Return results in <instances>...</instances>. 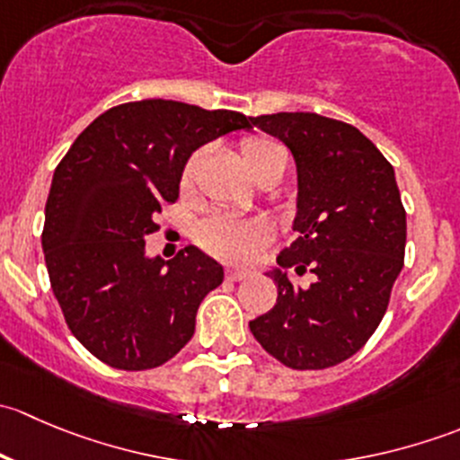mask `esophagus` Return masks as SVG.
<instances>
[{
  "mask_svg": "<svg viewBox=\"0 0 460 460\" xmlns=\"http://www.w3.org/2000/svg\"><path fill=\"white\" fill-rule=\"evenodd\" d=\"M247 278H249V273L243 271V269H229V271H226V280H231V282L247 280Z\"/></svg>",
  "mask_w": 460,
  "mask_h": 460,
  "instance_id": "34e87169",
  "label": "esophagus"
}]
</instances>
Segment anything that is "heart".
<instances>
[{"label": "heart", "mask_w": 460, "mask_h": 460, "mask_svg": "<svg viewBox=\"0 0 460 460\" xmlns=\"http://www.w3.org/2000/svg\"><path fill=\"white\" fill-rule=\"evenodd\" d=\"M240 155H243L244 166L252 171L253 178H258L264 171L273 169V166L287 164L285 148L278 142L269 140V137H247L240 144ZM198 160L200 155H193L187 162L182 173V184L189 187L196 175ZM271 238V225L267 220H240V217L231 216H216L207 220L198 231V240L208 253L213 256L229 260V262H247L249 258L256 253V249L262 243Z\"/></svg>", "instance_id": "heart-1"}]
</instances>
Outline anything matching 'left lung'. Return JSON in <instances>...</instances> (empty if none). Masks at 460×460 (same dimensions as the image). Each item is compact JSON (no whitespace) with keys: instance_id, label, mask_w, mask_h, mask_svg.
Returning a JSON list of instances; mask_svg holds the SVG:
<instances>
[{"instance_id":"left-lung-1","label":"left lung","mask_w":460,"mask_h":460,"mask_svg":"<svg viewBox=\"0 0 460 460\" xmlns=\"http://www.w3.org/2000/svg\"><path fill=\"white\" fill-rule=\"evenodd\" d=\"M252 124L294 155L298 238L267 271L278 287L276 305L249 329L287 367H333L369 341L402 269L407 220L394 166L341 119L273 113ZM289 268L312 270L314 282L291 286Z\"/></svg>"}]
</instances>
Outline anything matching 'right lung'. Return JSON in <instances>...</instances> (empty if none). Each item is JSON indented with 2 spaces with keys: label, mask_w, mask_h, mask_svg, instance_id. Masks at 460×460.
I'll list each match as a JSON object with an SVG mask.
<instances>
[{
  "label": "right lung",
  "mask_w": 460,
  "mask_h": 460,
  "mask_svg": "<svg viewBox=\"0 0 460 460\" xmlns=\"http://www.w3.org/2000/svg\"><path fill=\"white\" fill-rule=\"evenodd\" d=\"M252 118L173 100L127 102L93 119L55 169L46 200L50 287L73 336L102 363L140 372L173 358L196 332L222 264L189 244L148 258L153 216L180 196L189 157Z\"/></svg>",
  "instance_id": "1"
}]
</instances>
